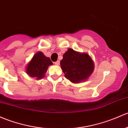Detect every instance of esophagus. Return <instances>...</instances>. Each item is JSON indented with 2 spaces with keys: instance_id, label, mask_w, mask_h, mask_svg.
Listing matches in <instances>:
<instances>
[{
  "instance_id": "34e87169",
  "label": "esophagus",
  "mask_w": 128,
  "mask_h": 128,
  "mask_svg": "<svg viewBox=\"0 0 128 128\" xmlns=\"http://www.w3.org/2000/svg\"><path fill=\"white\" fill-rule=\"evenodd\" d=\"M54 64H55V65H56V66H59V65H60V60H57V61H56V62H55Z\"/></svg>"
}]
</instances>
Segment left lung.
Listing matches in <instances>:
<instances>
[{
    "label": "left lung",
    "mask_w": 128,
    "mask_h": 128,
    "mask_svg": "<svg viewBox=\"0 0 128 128\" xmlns=\"http://www.w3.org/2000/svg\"><path fill=\"white\" fill-rule=\"evenodd\" d=\"M64 76L73 83L86 81L94 69V64L88 53L68 48L60 62Z\"/></svg>",
    "instance_id": "1"
}]
</instances>
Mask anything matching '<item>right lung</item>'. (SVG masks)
Returning a JSON list of instances; mask_svg holds the SVG:
<instances>
[{
	"label": "right lung",
	"mask_w": 128,
	"mask_h": 128,
	"mask_svg": "<svg viewBox=\"0 0 128 128\" xmlns=\"http://www.w3.org/2000/svg\"><path fill=\"white\" fill-rule=\"evenodd\" d=\"M53 62L50 58L46 57L42 52H38L33 56L26 67V74L30 77L40 80L45 76L50 66Z\"/></svg>",
	"instance_id": "right-lung-1"
}]
</instances>
